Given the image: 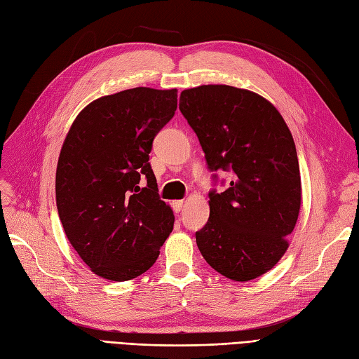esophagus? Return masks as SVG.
Instances as JSON below:
<instances>
[{
  "label": "esophagus",
  "instance_id": "34e87169",
  "mask_svg": "<svg viewBox=\"0 0 359 359\" xmlns=\"http://www.w3.org/2000/svg\"><path fill=\"white\" fill-rule=\"evenodd\" d=\"M172 206H173V211L180 212L182 210V206H184V201H173Z\"/></svg>",
  "mask_w": 359,
  "mask_h": 359
}]
</instances>
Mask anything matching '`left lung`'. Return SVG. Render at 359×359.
Returning <instances> with one entry per match:
<instances>
[{
	"mask_svg": "<svg viewBox=\"0 0 359 359\" xmlns=\"http://www.w3.org/2000/svg\"><path fill=\"white\" fill-rule=\"evenodd\" d=\"M180 111L208 169L232 173L224 191L208 193L210 219L196 232L203 259L231 280L265 274L287 250L301 205L299 163L285 119L264 97L229 85L184 90ZM212 181L224 186L217 173Z\"/></svg>",
	"mask_w": 359,
	"mask_h": 359,
	"instance_id": "8db88e82",
	"label": "left lung"
}]
</instances>
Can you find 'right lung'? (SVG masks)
<instances>
[{
	"label": "right lung",
	"instance_id": "add662e5",
	"mask_svg": "<svg viewBox=\"0 0 359 359\" xmlns=\"http://www.w3.org/2000/svg\"><path fill=\"white\" fill-rule=\"evenodd\" d=\"M177 90L104 95L76 116L57 166V208L94 274L132 280L154 265L173 229L149 165L153 140L177 111Z\"/></svg>",
	"mask_w": 359,
	"mask_h": 359
}]
</instances>
